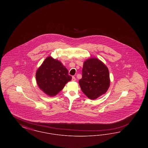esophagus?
Listing matches in <instances>:
<instances>
[{
  "mask_svg": "<svg viewBox=\"0 0 148 148\" xmlns=\"http://www.w3.org/2000/svg\"><path fill=\"white\" fill-rule=\"evenodd\" d=\"M76 80V78H75V77H72V81H75Z\"/></svg>",
  "mask_w": 148,
  "mask_h": 148,
  "instance_id": "esophagus-1",
  "label": "esophagus"
}]
</instances>
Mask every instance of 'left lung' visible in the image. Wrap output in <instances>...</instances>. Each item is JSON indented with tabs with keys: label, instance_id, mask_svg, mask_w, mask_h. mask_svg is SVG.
<instances>
[{
	"label": "left lung",
	"instance_id": "left-lung-1",
	"mask_svg": "<svg viewBox=\"0 0 148 148\" xmlns=\"http://www.w3.org/2000/svg\"><path fill=\"white\" fill-rule=\"evenodd\" d=\"M79 83L82 92L89 98H98L105 94L109 87L108 69L98 59H89L84 63L82 78Z\"/></svg>",
	"mask_w": 148,
	"mask_h": 148
}]
</instances>
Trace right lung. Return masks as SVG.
Listing matches in <instances>:
<instances>
[{
  "label": "right lung",
  "instance_id": "add662e5",
  "mask_svg": "<svg viewBox=\"0 0 148 148\" xmlns=\"http://www.w3.org/2000/svg\"><path fill=\"white\" fill-rule=\"evenodd\" d=\"M36 79L42 92L53 97L63 89L65 85L71 81V77L60 62L49 56L37 70Z\"/></svg>",
  "mask_w": 148,
  "mask_h": 148
}]
</instances>
